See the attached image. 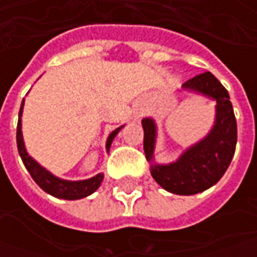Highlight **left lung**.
I'll return each mask as SVG.
<instances>
[{"label":"left lung","mask_w":257,"mask_h":257,"mask_svg":"<svg viewBox=\"0 0 257 257\" xmlns=\"http://www.w3.org/2000/svg\"><path fill=\"white\" fill-rule=\"evenodd\" d=\"M184 90H193L216 100V121L206 139L194 144L172 164H153L152 176L164 190L174 194H196L204 192L222 179L232 162L237 142V125L227 90L210 73L196 75L183 84ZM144 130V153L153 160L156 124L152 118L142 120Z\"/></svg>","instance_id":"1"}]
</instances>
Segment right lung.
I'll use <instances>...</instances> for the list:
<instances>
[{
  "mask_svg": "<svg viewBox=\"0 0 257 257\" xmlns=\"http://www.w3.org/2000/svg\"><path fill=\"white\" fill-rule=\"evenodd\" d=\"M23 107H24V100L21 103L20 108V117H18V124H17V147H18V153L23 159L25 169L31 174V177L34 179V182L48 194L58 197V199H65V200H77V199H83L85 196H90L94 193L100 184L103 182V174H97L88 180H81V182H68V180H61L58 177L53 176L50 172H47L44 167H41L40 164L35 162L34 159H31L27 150H25L24 140H23V133H21V114H23ZM121 128V127H120ZM120 128L114 130L113 133L108 136L107 139V150L110 149V146L113 143V139L115 134L120 132Z\"/></svg>",
  "mask_w": 257,
  "mask_h": 257,
  "instance_id": "1",
  "label": "right lung"
}]
</instances>
